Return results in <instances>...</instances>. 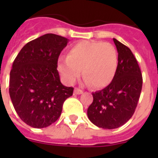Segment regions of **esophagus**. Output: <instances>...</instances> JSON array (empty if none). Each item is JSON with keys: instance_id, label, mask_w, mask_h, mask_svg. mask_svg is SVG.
Instances as JSON below:
<instances>
[{"instance_id": "34e87169", "label": "esophagus", "mask_w": 158, "mask_h": 158, "mask_svg": "<svg viewBox=\"0 0 158 158\" xmlns=\"http://www.w3.org/2000/svg\"><path fill=\"white\" fill-rule=\"evenodd\" d=\"M82 93H83V91H82V90H81V89H74V94L80 95V94H82Z\"/></svg>"}]
</instances>
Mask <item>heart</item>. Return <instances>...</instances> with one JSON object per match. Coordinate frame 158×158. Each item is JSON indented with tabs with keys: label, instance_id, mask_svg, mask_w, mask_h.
I'll return each instance as SVG.
<instances>
[{
	"label": "heart",
	"instance_id": "heart-1",
	"mask_svg": "<svg viewBox=\"0 0 158 158\" xmlns=\"http://www.w3.org/2000/svg\"><path fill=\"white\" fill-rule=\"evenodd\" d=\"M118 67V53L110 43L81 41L69 49L67 58L58 60V69L65 82L73 84L81 75L85 85L106 87L113 81Z\"/></svg>",
	"mask_w": 158,
	"mask_h": 158
}]
</instances>
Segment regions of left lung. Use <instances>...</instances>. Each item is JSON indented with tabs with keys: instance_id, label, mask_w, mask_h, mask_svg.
Listing matches in <instances>:
<instances>
[{
	"instance_id": "8db88e82",
	"label": "left lung",
	"mask_w": 158,
	"mask_h": 158,
	"mask_svg": "<svg viewBox=\"0 0 158 158\" xmlns=\"http://www.w3.org/2000/svg\"><path fill=\"white\" fill-rule=\"evenodd\" d=\"M118 51V67L112 81L93 93L87 115L94 125L115 129L126 123L135 113L142 87L140 68L131 51L113 39Z\"/></svg>"
}]
</instances>
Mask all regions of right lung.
Here are the masks:
<instances>
[{"label":"right lung","instance_id":"add662e5","mask_svg":"<svg viewBox=\"0 0 158 158\" xmlns=\"http://www.w3.org/2000/svg\"><path fill=\"white\" fill-rule=\"evenodd\" d=\"M69 40L46 34L27 43L14 60L9 95L19 118L34 128H43L59 118L73 88L60 81L58 59Z\"/></svg>","mask_w":158,"mask_h":158}]
</instances>
